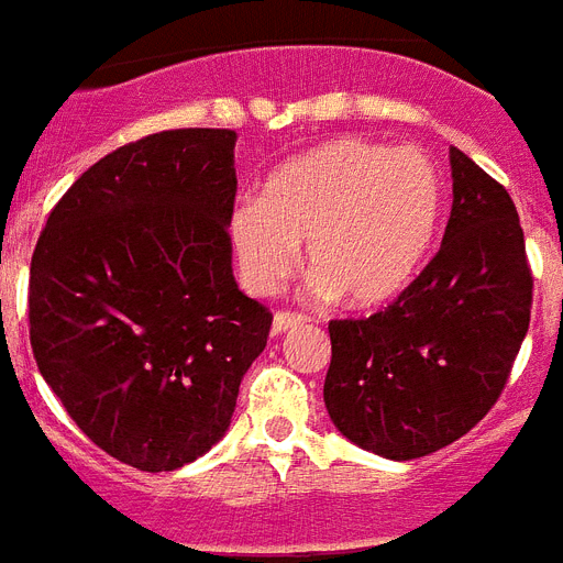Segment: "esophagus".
I'll use <instances>...</instances> for the list:
<instances>
[{
  "mask_svg": "<svg viewBox=\"0 0 563 563\" xmlns=\"http://www.w3.org/2000/svg\"><path fill=\"white\" fill-rule=\"evenodd\" d=\"M303 321H306L303 314H297V312H277V314H274V321H272V335H286V332H291V329H297Z\"/></svg>",
  "mask_w": 563,
  "mask_h": 563,
  "instance_id": "esophagus-1",
  "label": "esophagus"
}]
</instances>
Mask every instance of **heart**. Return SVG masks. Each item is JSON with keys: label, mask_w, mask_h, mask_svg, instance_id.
I'll list each match as a JSON object with an SVG mask.
<instances>
[{"label": "heart", "mask_w": 563, "mask_h": 563, "mask_svg": "<svg viewBox=\"0 0 563 563\" xmlns=\"http://www.w3.org/2000/svg\"><path fill=\"white\" fill-rule=\"evenodd\" d=\"M442 219V176L413 147L341 139L283 162L228 217L242 283L272 295L309 242L318 289L350 306H378L422 268Z\"/></svg>", "instance_id": "obj_1"}]
</instances>
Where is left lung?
Listing matches in <instances>:
<instances>
[{
    "label": "left lung",
    "mask_w": 563,
    "mask_h": 563,
    "mask_svg": "<svg viewBox=\"0 0 563 563\" xmlns=\"http://www.w3.org/2000/svg\"><path fill=\"white\" fill-rule=\"evenodd\" d=\"M451 178L437 257L385 312L329 323V419L385 460L428 456L472 431L529 329L532 272L511 196L456 147Z\"/></svg>",
    "instance_id": "1"
}]
</instances>
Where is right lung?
<instances>
[{
  "label": "right lung",
  "mask_w": 563,
  "mask_h": 563,
  "mask_svg": "<svg viewBox=\"0 0 563 563\" xmlns=\"http://www.w3.org/2000/svg\"><path fill=\"white\" fill-rule=\"evenodd\" d=\"M234 130L118 147L68 187L31 257V350L98 448L176 472L225 437L272 312L236 289Z\"/></svg>",
  "instance_id": "1"
}]
</instances>
